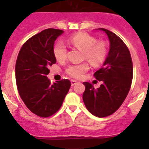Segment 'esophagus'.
<instances>
[{
    "instance_id": "1",
    "label": "esophagus",
    "mask_w": 149,
    "mask_h": 149,
    "mask_svg": "<svg viewBox=\"0 0 149 149\" xmlns=\"http://www.w3.org/2000/svg\"><path fill=\"white\" fill-rule=\"evenodd\" d=\"M71 84H72V86H74L76 84H77V81H74V80H72V81H71Z\"/></svg>"
}]
</instances>
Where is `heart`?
Wrapping results in <instances>:
<instances>
[{
	"label": "heart",
	"instance_id": "b5f03b06",
	"mask_svg": "<svg viewBox=\"0 0 149 149\" xmlns=\"http://www.w3.org/2000/svg\"><path fill=\"white\" fill-rule=\"evenodd\" d=\"M68 42L79 50L84 51V58L94 66H98L105 61L107 54V48L104 42H97L95 38L84 32L74 34L69 38ZM54 54L58 61H64L67 57L65 46L62 42L56 44L54 48ZM89 68L88 63H84L70 65L68 67L65 72L73 78L81 79L89 70Z\"/></svg>",
	"mask_w": 149,
	"mask_h": 149
}]
</instances>
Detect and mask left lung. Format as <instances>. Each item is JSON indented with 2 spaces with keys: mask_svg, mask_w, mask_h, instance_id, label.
Wrapping results in <instances>:
<instances>
[{
  "mask_svg": "<svg viewBox=\"0 0 149 149\" xmlns=\"http://www.w3.org/2000/svg\"><path fill=\"white\" fill-rule=\"evenodd\" d=\"M110 41V51L103 67L95 72L94 77L102 81L99 88L84 82L83 100L86 109L97 117L114 113L121 107L131 89L133 79V63L127 45L120 38L104 28Z\"/></svg>",
  "mask_w": 149,
  "mask_h": 149,
  "instance_id": "1",
  "label": "left lung"
}]
</instances>
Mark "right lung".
Listing matches in <instances>:
<instances>
[{
	"label": "right lung",
	"mask_w": 149,
	"mask_h": 149,
	"mask_svg": "<svg viewBox=\"0 0 149 149\" xmlns=\"http://www.w3.org/2000/svg\"><path fill=\"white\" fill-rule=\"evenodd\" d=\"M63 30L48 28L24 43L15 63V80L22 101L38 116L49 117L58 111L70 89L71 82L63 79L51 85L49 66L56 63L54 41Z\"/></svg>",
	"instance_id": "add662e5"
}]
</instances>
